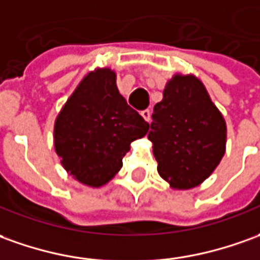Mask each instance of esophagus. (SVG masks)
<instances>
[{
    "label": "esophagus",
    "mask_w": 260,
    "mask_h": 260,
    "mask_svg": "<svg viewBox=\"0 0 260 260\" xmlns=\"http://www.w3.org/2000/svg\"><path fill=\"white\" fill-rule=\"evenodd\" d=\"M140 114L143 116V119L146 120V121H150V117H151V112H150L148 109H146V110H141Z\"/></svg>",
    "instance_id": "34e87169"
}]
</instances>
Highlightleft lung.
<instances>
[{
  "label": "left lung",
  "mask_w": 260,
  "mask_h": 260,
  "mask_svg": "<svg viewBox=\"0 0 260 260\" xmlns=\"http://www.w3.org/2000/svg\"><path fill=\"white\" fill-rule=\"evenodd\" d=\"M151 117L148 140L161 178L175 189L205 181L225 154L226 123L201 80L174 75Z\"/></svg>",
  "instance_id": "left-lung-1"
}]
</instances>
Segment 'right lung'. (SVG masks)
<instances>
[{
	"label": "right lung",
	"mask_w": 260,
	"mask_h": 260,
	"mask_svg": "<svg viewBox=\"0 0 260 260\" xmlns=\"http://www.w3.org/2000/svg\"><path fill=\"white\" fill-rule=\"evenodd\" d=\"M148 123L127 105L109 68L89 72L53 127L55 151L68 174L98 188L120 171L132 141L147 134Z\"/></svg>",
	"instance_id": "obj_1"
}]
</instances>
